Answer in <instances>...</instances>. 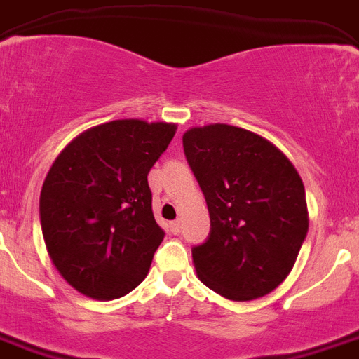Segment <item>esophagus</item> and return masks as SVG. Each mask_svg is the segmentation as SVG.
<instances>
[{
  "label": "esophagus",
  "mask_w": 359,
  "mask_h": 359,
  "mask_svg": "<svg viewBox=\"0 0 359 359\" xmlns=\"http://www.w3.org/2000/svg\"><path fill=\"white\" fill-rule=\"evenodd\" d=\"M168 229H170V232H172V234H180V231H182V223H180V219H176V222H170L168 223Z\"/></svg>",
  "instance_id": "obj_1"
}]
</instances>
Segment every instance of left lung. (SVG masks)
<instances>
[{"label":"left lung","instance_id":"left-lung-1","mask_svg":"<svg viewBox=\"0 0 359 359\" xmlns=\"http://www.w3.org/2000/svg\"><path fill=\"white\" fill-rule=\"evenodd\" d=\"M183 150L210 216L209 238L192 249L201 283L232 302L272 292L309 231L305 187L292 161L259 134L226 123L189 128Z\"/></svg>","mask_w":359,"mask_h":359}]
</instances>
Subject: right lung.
Returning a JSON list of instances; mask_svg holds the SVG:
<instances>
[{
	"label": "right lung",
	"instance_id": "obj_1",
	"mask_svg": "<svg viewBox=\"0 0 359 359\" xmlns=\"http://www.w3.org/2000/svg\"><path fill=\"white\" fill-rule=\"evenodd\" d=\"M176 123L114 119L87 128L54 159L39 196L48 258L92 299H116L145 280L163 231L149 176Z\"/></svg>",
	"mask_w": 359,
	"mask_h": 359
}]
</instances>
